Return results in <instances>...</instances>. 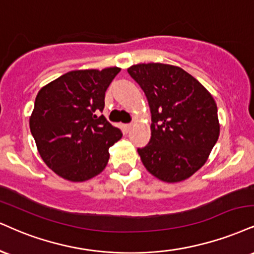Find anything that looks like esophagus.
Masks as SVG:
<instances>
[{
	"mask_svg": "<svg viewBox=\"0 0 254 254\" xmlns=\"http://www.w3.org/2000/svg\"><path fill=\"white\" fill-rule=\"evenodd\" d=\"M132 127H133L132 124H125V125H124V129L127 130V131H130L131 129H132Z\"/></svg>",
	"mask_w": 254,
	"mask_h": 254,
	"instance_id": "obj_1",
	"label": "esophagus"
}]
</instances>
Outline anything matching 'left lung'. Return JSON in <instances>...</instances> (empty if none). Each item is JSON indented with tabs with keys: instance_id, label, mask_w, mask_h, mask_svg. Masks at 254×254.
<instances>
[{
	"instance_id": "1",
	"label": "left lung",
	"mask_w": 254,
	"mask_h": 254,
	"mask_svg": "<svg viewBox=\"0 0 254 254\" xmlns=\"http://www.w3.org/2000/svg\"><path fill=\"white\" fill-rule=\"evenodd\" d=\"M127 72L144 91L151 111V138L138 149L145 169L163 182L194 175L208 160L220 135L216 103L181 67L137 64Z\"/></svg>"
}]
</instances>
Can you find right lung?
Listing matches in <instances>:
<instances>
[{
  "mask_svg": "<svg viewBox=\"0 0 254 254\" xmlns=\"http://www.w3.org/2000/svg\"><path fill=\"white\" fill-rule=\"evenodd\" d=\"M119 67L65 73L39 91L29 117L30 132L46 166L71 182L93 179L105 169L109 148L123 136L103 111L105 91Z\"/></svg>",
  "mask_w": 254,
  "mask_h": 254,
  "instance_id": "1",
  "label": "right lung"
}]
</instances>
